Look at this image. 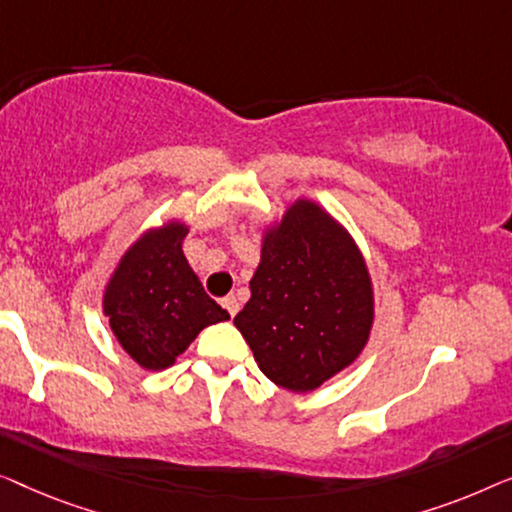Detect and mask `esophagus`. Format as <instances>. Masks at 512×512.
<instances>
[{
    "instance_id": "esophagus-1",
    "label": "esophagus",
    "mask_w": 512,
    "mask_h": 512,
    "mask_svg": "<svg viewBox=\"0 0 512 512\" xmlns=\"http://www.w3.org/2000/svg\"><path fill=\"white\" fill-rule=\"evenodd\" d=\"M222 306H225V311L232 315V318H234L236 313H239V299H236L234 294H229V297L222 299Z\"/></svg>"
}]
</instances>
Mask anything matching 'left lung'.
Wrapping results in <instances>:
<instances>
[{"instance_id":"obj_1","label":"left lung","mask_w":512,"mask_h":512,"mask_svg":"<svg viewBox=\"0 0 512 512\" xmlns=\"http://www.w3.org/2000/svg\"><path fill=\"white\" fill-rule=\"evenodd\" d=\"M373 320L369 264L327 208L297 197L266 222L250 299L234 325L271 383L287 392L318 390L355 364Z\"/></svg>"}]
</instances>
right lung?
<instances>
[{"label":"right lung","instance_id":"obj_1","mask_svg":"<svg viewBox=\"0 0 512 512\" xmlns=\"http://www.w3.org/2000/svg\"><path fill=\"white\" fill-rule=\"evenodd\" d=\"M190 225L167 218L148 227L118 257L102 294L115 341L141 369L164 371L201 329L229 320L201 287L183 253Z\"/></svg>","mask_w":512,"mask_h":512}]
</instances>
